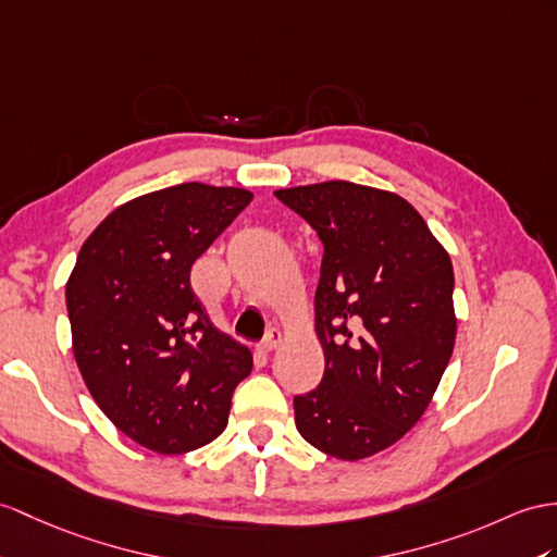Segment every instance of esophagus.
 I'll list each match as a JSON object with an SVG mask.
<instances>
[{
  "label": "esophagus",
  "mask_w": 557,
  "mask_h": 557,
  "mask_svg": "<svg viewBox=\"0 0 557 557\" xmlns=\"http://www.w3.org/2000/svg\"><path fill=\"white\" fill-rule=\"evenodd\" d=\"M281 343H283L281 331H269V333L264 335V341L260 343V351H262V355H269V351H274Z\"/></svg>",
  "instance_id": "1"
}]
</instances>
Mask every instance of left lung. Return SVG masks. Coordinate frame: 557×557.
Returning <instances> with one entry per match:
<instances>
[{"label":"left lung","mask_w":557,"mask_h":557,"mask_svg":"<svg viewBox=\"0 0 557 557\" xmlns=\"http://www.w3.org/2000/svg\"><path fill=\"white\" fill-rule=\"evenodd\" d=\"M323 243L314 331L323 381L295 397L297 432L361 460L425 413L456 343L451 257L401 196L355 182L281 188Z\"/></svg>","instance_id":"left-lung-1"}]
</instances>
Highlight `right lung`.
I'll return each instance as SVG.
<instances>
[{
    "label": "right lung",
    "instance_id": "add662e5",
    "mask_svg": "<svg viewBox=\"0 0 557 557\" xmlns=\"http://www.w3.org/2000/svg\"><path fill=\"white\" fill-rule=\"evenodd\" d=\"M252 200L248 188L176 184L94 228L65 283L73 355L94 401L129 440L188 454L226 428L252 351L216 329L191 267Z\"/></svg>",
    "mask_w": 557,
    "mask_h": 557
}]
</instances>
